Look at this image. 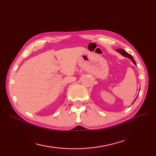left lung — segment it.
<instances>
[{
    "mask_svg": "<svg viewBox=\"0 0 156 156\" xmlns=\"http://www.w3.org/2000/svg\"><path fill=\"white\" fill-rule=\"evenodd\" d=\"M116 51L119 52V53H120L122 56H125V57H127V58H129L131 61H132V62H133L135 65H136V62H135V60L133 59V56H132L130 54H129V53H127V52L126 51H124V49H116ZM137 98V97H136ZM136 99L135 100H134V101L136 100ZM134 101L133 102V103H134Z\"/></svg>",
    "mask_w": 156,
    "mask_h": 156,
    "instance_id": "obj_1",
    "label": "left lung"
}]
</instances>
